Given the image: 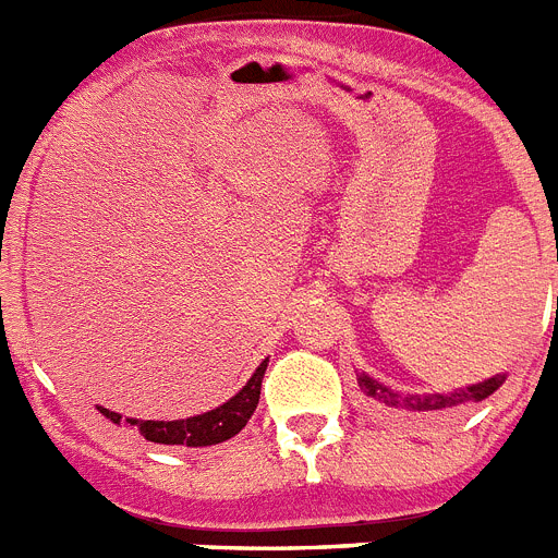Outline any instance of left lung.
Returning a JSON list of instances; mask_svg holds the SVG:
<instances>
[{
	"label": "left lung",
	"mask_w": 558,
	"mask_h": 558,
	"mask_svg": "<svg viewBox=\"0 0 558 558\" xmlns=\"http://www.w3.org/2000/svg\"><path fill=\"white\" fill-rule=\"evenodd\" d=\"M506 383V374H495V377L475 383V386L456 388L447 393H411V391H393V388L383 386L379 379L368 377L366 372L357 374L360 391L372 397L379 405L391 408V411L402 413H430V411H450V408L463 405V402H481V399L492 397L497 388Z\"/></svg>",
	"instance_id": "obj_1"
}]
</instances>
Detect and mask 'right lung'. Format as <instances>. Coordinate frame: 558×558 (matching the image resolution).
I'll use <instances>...</instances> for the list:
<instances>
[{
	"instance_id": "obj_1",
	"label": "right lung",
	"mask_w": 558,
	"mask_h": 558,
	"mask_svg": "<svg viewBox=\"0 0 558 558\" xmlns=\"http://www.w3.org/2000/svg\"><path fill=\"white\" fill-rule=\"evenodd\" d=\"M265 368H268V357L256 366V372L251 374L248 383H245L229 402L218 405L215 411L198 413V416L172 418V422H150V418L122 416V413L108 411V408L102 405L97 408V411H100L108 422H113V425H128L133 427V430H140V436H145L147 441H156V445H220V441H229L231 436H236V433L248 425L251 413L256 411V402H259V388H263Z\"/></svg>"
}]
</instances>
